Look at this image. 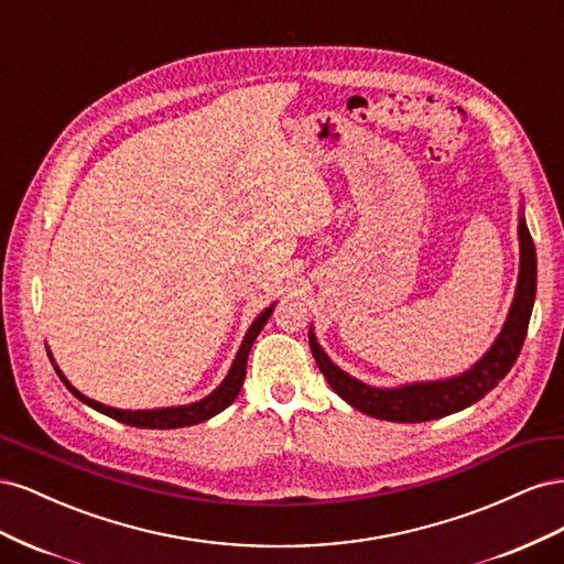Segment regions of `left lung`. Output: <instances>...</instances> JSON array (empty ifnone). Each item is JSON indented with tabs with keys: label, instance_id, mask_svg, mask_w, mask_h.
Instances as JSON below:
<instances>
[{
	"label": "left lung",
	"instance_id": "left-lung-1",
	"mask_svg": "<svg viewBox=\"0 0 564 564\" xmlns=\"http://www.w3.org/2000/svg\"><path fill=\"white\" fill-rule=\"evenodd\" d=\"M518 237H520V275L516 286V299L510 305L508 317L501 334L494 340L491 348L477 360L468 371L445 381H423V383H406L398 388H377L352 379L340 367H336L327 352L317 344V338L311 329V350L324 379L340 400H346L350 406L360 409L362 414L383 421L398 423H419L449 416L460 409L470 406L473 402L482 400L491 388H497L499 381L516 365L522 350L529 317H532L534 296H536V249L532 235L527 230L524 216L518 220Z\"/></svg>",
	"mask_w": 564,
	"mask_h": 564
}]
</instances>
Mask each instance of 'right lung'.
Listing matches in <instances>:
<instances>
[{"mask_svg":"<svg viewBox=\"0 0 564 564\" xmlns=\"http://www.w3.org/2000/svg\"><path fill=\"white\" fill-rule=\"evenodd\" d=\"M272 311H275V305H270V308H265L259 317L251 322V327H249V332H247V336L242 340V346H240V350H237V355H235L228 377L220 381V386L212 392V395H207V398L199 400V402H193V404L162 406V409H139V412H131V409L106 406V404H100V402H96V400H91L87 395H82V392L63 377V371L56 365H54V369H56V373L61 377V381L65 383V388L70 390L77 400H82L84 404H89L91 409H96V412L106 414V416H110L115 421H122L127 425H135V429H160V431H164V429H185V425L202 423V421L216 416L218 412H224V409L230 406L235 402V398L240 395L245 377H247L249 350L253 346L256 336L261 334L263 324L272 315ZM51 362H54V357H51Z\"/></svg>","mask_w":564,"mask_h":564,"instance_id":"1","label":"right lung"}]
</instances>
